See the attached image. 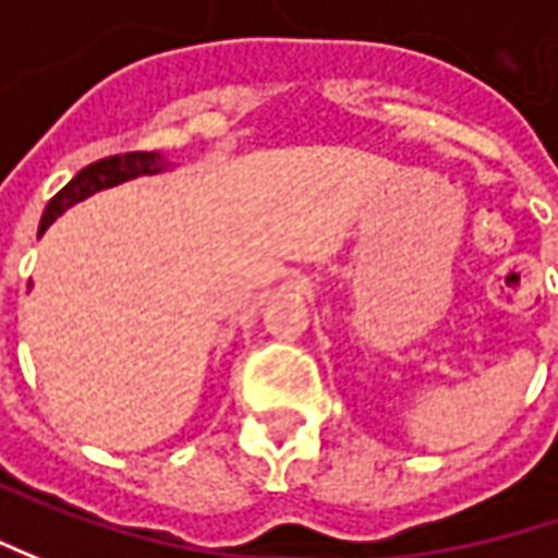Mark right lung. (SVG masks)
<instances>
[{
  "mask_svg": "<svg viewBox=\"0 0 558 558\" xmlns=\"http://www.w3.org/2000/svg\"><path fill=\"white\" fill-rule=\"evenodd\" d=\"M163 169H169L166 157L160 150H132V154H120V157H107L98 163H88L86 169H80L46 206L43 219H39V234L49 231V225L58 216H64L70 206L83 203L98 191L117 187V184L129 182V179H142V175H160Z\"/></svg>",
  "mask_w": 558,
  "mask_h": 558,
  "instance_id": "obj_1",
  "label": "right lung"
}]
</instances>
